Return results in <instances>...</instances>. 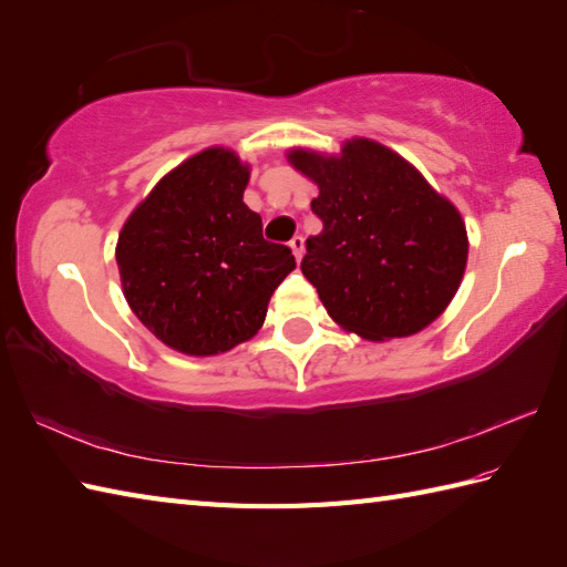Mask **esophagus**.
Instances as JSON below:
<instances>
[{"label":"esophagus","instance_id":"obj_1","mask_svg":"<svg viewBox=\"0 0 567 567\" xmlns=\"http://www.w3.org/2000/svg\"><path fill=\"white\" fill-rule=\"evenodd\" d=\"M290 248H292V252H295L297 262L302 260V256H305V238H302V236H295V238L290 240Z\"/></svg>","mask_w":567,"mask_h":567}]
</instances>
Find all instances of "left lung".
<instances>
[{
  "label": "left lung",
  "mask_w": 567,
  "mask_h": 567,
  "mask_svg": "<svg viewBox=\"0 0 567 567\" xmlns=\"http://www.w3.org/2000/svg\"><path fill=\"white\" fill-rule=\"evenodd\" d=\"M287 161L319 187L323 228L307 238L302 272L329 317L368 341L414 336L436 321L463 282L461 212L400 153L351 138L341 153L290 148Z\"/></svg>",
  "instance_id": "1"
}]
</instances>
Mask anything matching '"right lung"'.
Returning a JSON list of instances; mask_svg holds the SVG:
<instances>
[{
	"mask_svg": "<svg viewBox=\"0 0 567 567\" xmlns=\"http://www.w3.org/2000/svg\"><path fill=\"white\" fill-rule=\"evenodd\" d=\"M250 165L224 146L183 161L128 214L116 265L131 311L177 353L207 358L250 341L297 262L262 238L244 192Z\"/></svg>",
	"mask_w": 567,
	"mask_h": 567,
	"instance_id": "1",
	"label": "right lung"
}]
</instances>
